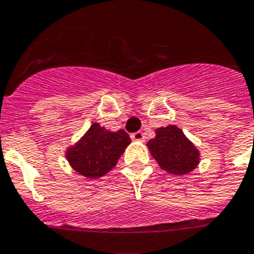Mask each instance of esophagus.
Segmentation results:
<instances>
[{
    "label": "esophagus",
    "mask_w": 254,
    "mask_h": 254,
    "mask_svg": "<svg viewBox=\"0 0 254 254\" xmlns=\"http://www.w3.org/2000/svg\"><path fill=\"white\" fill-rule=\"evenodd\" d=\"M130 136H131V139L133 140H139V142H143V140H144V134H143L142 131H136V133H133Z\"/></svg>",
    "instance_id": "1"
}]
</instances>
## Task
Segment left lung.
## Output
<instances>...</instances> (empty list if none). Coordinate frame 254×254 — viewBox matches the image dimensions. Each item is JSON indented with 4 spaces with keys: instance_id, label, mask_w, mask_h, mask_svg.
<instances>
[{
    "instance_id": "obj_1",
    "label": "left lung",
    "mask_w": 254,
    "mask_h": 254,
    "mask_svg": "<svg viewBox=\"0 0 254 254\" xmlns=\"http://www.w3.org/2000/svg\"><path fill=\"white\" fill-rule=\"evenodd\" d=\"M151 156L166 173L187 175L199 164V151L175 125L156 129V136L147 143Z\"/></svg>"
}]
</instances>
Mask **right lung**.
<instances>
[{"instance_id":"1","label":"right lung","mask_w":254,"mask_h":254,"mask_svg":"<svg viewBox=\"0 0 254 254\" xmlns=\"http://www.w3.org/2000/svg\"><path fill=\"white\" fill-rule=\"evenodd\" d=\"M130 143L131 139L125 130L110 131L93 123L78 142L66 148L65 157L79 175L97 179L116 166Z\"/></svg>"}]
</instances>
